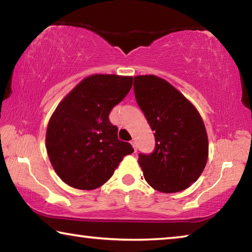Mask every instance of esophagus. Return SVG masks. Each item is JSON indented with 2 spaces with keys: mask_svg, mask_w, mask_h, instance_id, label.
<instances>
[{
  "mask_svg": "<svg viewBox=\"0 0 252 252\" xmlns=\"http://www.w3.org/2000/svg\"><path fill=\"white\" fill-rule=\"evenodd\" d=\"M131 144H132V147H133L134 151H136V147H135V141H134V140H132V141H131Z\"/></svg>",
  "mask_w": 252,
  "mask_h": 252,
  "instance_id": "1",
  "label": "esophagus"
}]
</instances>
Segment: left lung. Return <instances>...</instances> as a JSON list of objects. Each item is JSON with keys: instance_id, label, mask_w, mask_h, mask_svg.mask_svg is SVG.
<instances>
[{"instance_id": "obj_1", "label": "left lung", "mask_w": 252, "mask_h": 252, "mask_svg": "<svg viewBox=\"0 0 252 252\" xmlns=\"http://www.w3.org/2000/svg\"><path fill=\"white\" fill-rule=\"evenodd\" d=\"M134 94L155 131L151 155H139L146 181L164 193L189 188L207 164V130L195 106L168 81L157 75L134 76Z\"/></svg>"}]
</instances>
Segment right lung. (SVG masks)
Here are the masks:
<instances>
[{"mask_svg": "<svg viewBox=\"0 0 252 252\" xmlns=\"http://www.w3.org/2000/svg\"><path fill=\"white\" fill-rule=\"evenodd\" d=\"M132 76L93 74L78 83L50 118L45 146L51 164L66 185L96 189L112 177L123 158L133 152L118 139L109 114L132 87Z\"/></svg>", "mask_w": 252, "mask_h": 252, "instance_id": "1", "label": "right lung"}]
</instances>
